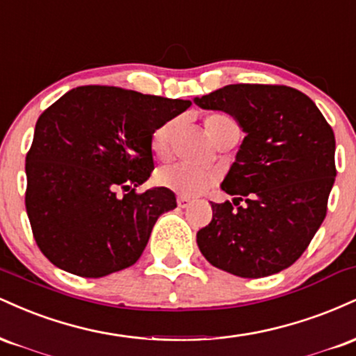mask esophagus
<instances>
[{"mask_svg": "<svg viewBox=\"0 0 356 356\" xmlns=\"http://www.w3.org/2000/svg\"><path fill=\"white\" fill-rule=\"evenodd\" d=\"M191 202H192L191 199L186 197V195H179V197H177V206L181 207V209H186V207H189Z\"/></svg>", "mask_w": 356, "mask_h": 356, "instance_id": "obj_1", "label": "esophagus"}]
</instances>
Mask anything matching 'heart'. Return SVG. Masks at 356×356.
Segmentation results:
<instances>
[{"mask_svg":"<svg viewBox=\"0 0 356 356\" xmlns=\"http://www.w3.org/2000/svg\"><path fill=\"white\" fill-rule=\"evenodd\" d=\"M234 127H238V122L229 113L214 112L206 117V129L209 136L214 138V142H218L227 130L234 129ZM175 129H177V120H167L165 124L154 130L152 137H150V150L157 159L169 157ZM157 181L161 186L179 192V194L195 195L201 194L202 191H206L216 182V174L209 169L179 162V164L167 165L159 170Z\"/></svg>","mask_w":356,"mask_h":356,"instance_id":"b5f03b06","label":"heart"}]
</instances>
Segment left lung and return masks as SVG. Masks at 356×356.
Returning a JSON list of instances; mask_svg holds the SVG:
<instances>
[{
  "label": "left lung",
  "mask_w": 356,
  "mask_h": 356,
  "mask_svg": "<svg viewBox=\"0 0 356 356\" xmlns=\"http://www.w3.org/2000/svg\"><path fill=\"white\" fill-rule=\"evenodd\" d=\"M195 104L227 112L246 132L220 186L234 201L211 202L212 220L197 232L202 256L241 277L283 271L326 216L337 175L333 129L308 95L286 85H227Z\"/></svg>",
  "instance_id": "left-lung-1"
}]
</instances>
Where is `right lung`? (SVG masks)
Segmentation results:
<instances>
[{
	"instance_id": "right-lung-1",
	"label": "right lung",
	"mask_w": 356,
	"mask_h": 356,
	"mask_svg": "<svg viewBox=\"0 0 356 356\" xmlns=\"http://www.w3.org/2000/svg\"><path fill=\"white\" fill-rule=\"evenodd\" d=\"M189 100L107 85L65 93L40 115L26 154L24 206L33 238L50 263L102 277L137 263L172 191L137 187L154 170V130Z\"/></svg>"
}]
</instances>
